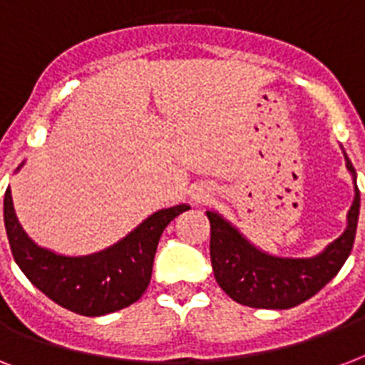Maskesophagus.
<instances>
[{
    "label": "esophagus",
    "instance_id": "esophagus-1",
    "mask_svg": "<svg viewBox=\"0 0 365 365\" xmlns=\"http://www.w3.org/2000/svg\"><path fill=\"white\" fill-rule=\"evenodd\" d=\"M206 197V191H197V193L193 195V199L195 200H200V199H205Z\"/></svg>",
    "mask_w": 365,
    "mask_h": 365
}]
</instances>
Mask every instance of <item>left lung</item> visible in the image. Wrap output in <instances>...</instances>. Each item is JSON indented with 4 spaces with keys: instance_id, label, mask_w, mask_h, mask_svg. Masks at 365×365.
<instances>
[{
    "instance_id": "8db88e82",
    "label": "left lung",
    "mask_w": 365,
    "mask_h": 365,
    "mask_svg": "<svg viewBox=\"0 0 365 365\" xmlns=\"http://www.w3.org/2000/svg\"><path fill=\"white\" fill-rule=\"evenodd\" d=\"M343 155L354 185V200L351 210L346 212L345 231L318 254L305 257L269 254L255 246L220 212H206L210 220L214 277L231 299L254 309H292L318 294L345 265L356 237L360 191L356 185V170L345 149Z\"/></svg>"
}]
</instances>
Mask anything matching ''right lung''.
<instances>
[{
  "label": "right lung",
  "instance_id": "obj_1",
  "mask_svg": "<svg viewBox=\"0 0 365 365\" xmlns=\"http://www.w3.org/2000/svg\"><path fill=\"white\" fill-rule=\"evenodd\" d=\"M22 166L24 160L14 174ZM189 208V205L160 208L121 240L87 255L56 254L34 242L16 217L11 187L3 200V222L16 265L39 292L71 312L104 317L142 297L151 280L160 235Z\"/></svg>",
  "mask_w": 365,
  "mask_h": 365
}]
</instances>
